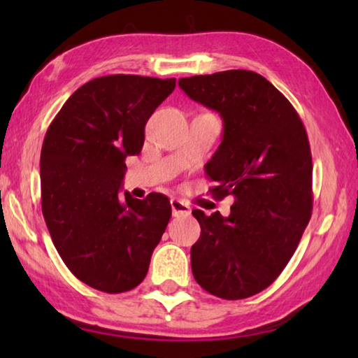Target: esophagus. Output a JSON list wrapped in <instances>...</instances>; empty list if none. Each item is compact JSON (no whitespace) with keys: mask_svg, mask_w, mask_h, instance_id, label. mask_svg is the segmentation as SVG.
<instances>
[{"mask_svg":"<svg viewBox=\"0 0 358 358\" xmlns=\"http://www.w3.org/2000/svg\"><path fill=\"white\" fill-rule=\"evenodd\" d=\"M171 207H172V215L173 216H187V215H191V207H189V205L178 201V199H172Z\"/></svg>","mask_w":358,"mask_h":358,"instance_id":"esophagus-1","label":"esophagus"}]
</instances>
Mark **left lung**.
Segmentation results:
<instances>
[{
	"instance_id": "left-lung-1",
	"label": "left lung",
	"mask_w": 358,
	"mask_h": 358,
	"mask_svg": "<svg viewBox=\"0 0 358 358\" xmlns=\"http://www.w3.org/2000/svg\"><path fill=\"white\" fill-rule=\"evenodd\" d=\"M192 101L222 118V141L205 166L232 196L230 215H192L201 238L191 248L196 281L224 300L259 294L292 257L313 210V159L299 113L257 72L232 69L178 80Z\"/></svg>"
}]
</instances>
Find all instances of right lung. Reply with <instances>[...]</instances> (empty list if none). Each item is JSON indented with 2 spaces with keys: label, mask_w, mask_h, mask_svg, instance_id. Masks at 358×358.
<instances>
[{
  "label": "right lung",
  "mask_w": 358,
  "mask_h": 358,
  "mask_svg": "<svg viewBox=\"0 0 358 358\" xmlns=\"http://www.w3.org/2000/svg\"><path fill=\"white\" fill-rule=\"evenodd\" d=\"M175 78L115 74L82 85L48 126L41 151L42 215L72 275L107 294L147 276L172 216L157 192L121 194L126 156L141 153L145 124Z\"/></svg>",
  "instance_id": "1"
}]
</instances>
